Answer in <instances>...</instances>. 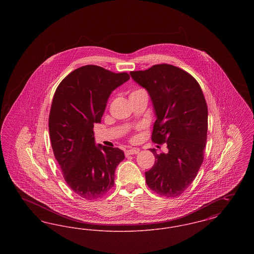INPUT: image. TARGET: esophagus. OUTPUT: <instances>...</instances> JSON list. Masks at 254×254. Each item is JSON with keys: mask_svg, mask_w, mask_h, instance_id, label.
<instances>
[{"mask_svg": "<svg viewBox=\"0 0 254 254\" xmlns=\"http://www.w3.org/2000/svg\"><path fill=\"white\" fill-rule=\"evenodd\" d=\"M138 152H139V149H137V148H130V149L126 150V151H125V154H126L127 156H128V155H134V154H137Z\"/></svg>", "mask_w": 254, "mask_h": 254, "instance_id": "esophagus-1", "label": "esophagus"}]
</instances>
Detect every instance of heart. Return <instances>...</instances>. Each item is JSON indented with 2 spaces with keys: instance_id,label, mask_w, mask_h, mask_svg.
I'll return each mask as SVG.
<instances>
[{
  "instance_id": "b5f03b06",
  "label": "heart",
  "mask_w": 254,
  "mask_h": 254,
  "mask_svg": "<svg viewBox=\"0 0 254 254\" xmlns=\"http://www.w3.org/2000/svg\"><path fill=\"white\" fill-rule=\"evenodd\" d=\"M142 91H144V90H136V91H134V92H132L131 94H133V93H138V92H142Z\"/></svg>"
}]
</instances>
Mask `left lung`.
Returning a JSON list of instances; mask_svg holds the SVG:
<instances>
[{"instance_id":"8db88e82","label":"left lung","mask_w":254,"mask_h":254,"mask_svg":"<svg viewBox=\"0 0 254 254\" xmlns=\"http://www.w3.org/2000/svg\"><path fill=\"white\" fill-rule=\"evenodd\" d=\"M130 76L151 99L156 116L152 141L168 145L167 153L150 149L155 163L145 172L146 185L160 195L179 196L204 160L207 107L201 86L190 74L168 64L131 71Z\"/></svg>"}]
</instances>
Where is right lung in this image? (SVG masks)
I'll use <instances>...</instances> for the list:
<instances>
[{
    "label": "right lung",
    "mask_w": 254,
    "mask_h": 254,
    "mask_svg": "<svg viewBox=\"0 0 254 254\" xmlns=\"http://www.w3.org/2000/svg\"><path fill=\"white\" fill-rule=\"evenodd\" d=\"M128 80L127 73L88 64L69 73L54 93L49 119L53 153L66 184L86 200L109 192L125 159L118 147L96 145L93 127L101 123L112 91Z\"/></svg>",
    "instance_id": "1"
}]
</instances>
